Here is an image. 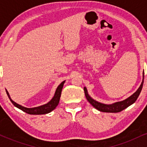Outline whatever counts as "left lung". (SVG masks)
Wrapping results in <instances>:
<instances>
[{
	"label": "left lung",
	"mask_w": 147,
	"mask_h": 147,
	"mask_svg": "<svg viewBox=\"0 0 147 147\" xmlns=\"http://www.w3.org/2000/svg\"><path fill=\"white\" fill-rule=\"evenodd\" d=\"M143 83H144V71H143L142 82L140 86L138 88V90H136L132 95H131L130 97H128V98L124 99V100L120 101V102H115L113 104H106L97 102V101L92 99V97L89 95L86 88L84 87V90L87 100L88 101V102L90 103L91 105L93 106L95 109H97V110L101 111V112L104 113H118L123 111L124 109H126L127 107H129V106H131V104H133V103H135V102L137 100L138 96L140 94L142 88Z\"/></svg>",
	"instance_id": "obj_1"
}]
</instances>
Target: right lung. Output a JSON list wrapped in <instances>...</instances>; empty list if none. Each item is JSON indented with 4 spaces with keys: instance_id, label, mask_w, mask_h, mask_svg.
<instances>
[{
    "instance_id": "right-lung-1",
    "label": "right lung",
    "mask_w": 147,
    "mask_h": 147,
    "mask_svg": "<svg viewBox=\"0 0 147 147\" xmlns=\"http://www.w3.org/2000/svg\"><path fill=\"white\" fill-rule=\"evenodd\" d=\"M65 81H63L58 86V87L57 88L56 91H55V93L54 95V97H52L51 100L50 102H48L47 104H43V105L39 106H36V107H34V108H27L25 107V106H23L20 104H17L12 99H11L10 97V95L8 92V91L6 90L7 95L8 97L11 101V102L14 104V106H16V108L19 109L20 110L23 111V112L26 113L30 114V115H44V114H47L49 113L52 112L55 108L58 106L59 102V99H60V97H61V91H62V88H63V84L65 83Z\"/></svg>"
}]
</instances>
